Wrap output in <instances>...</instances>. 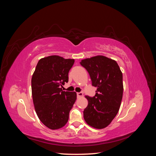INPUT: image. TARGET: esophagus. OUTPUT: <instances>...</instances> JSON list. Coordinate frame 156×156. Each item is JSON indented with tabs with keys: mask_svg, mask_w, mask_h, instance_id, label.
<instances>
[{
	"mask_svg": "<svg viewBox=\"0 0 156 156\" xmlns=\"http://www.w3.org/2000/svg\"><path fill=\"white\" fill-rule=\"evenodd\" d=\"M77 97L78 98H81L83 96V94L82 92H77Z\"/></svg>",
	"mask_w": 156,
	"mask_h": 156,
	"instance_id": "esophagus-1",
	"label": "esophagus"
}]
</instances>
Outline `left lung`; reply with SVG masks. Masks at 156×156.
Wrapping results in <instances>:
<instances>
[{"label": "left lung", "mask_w": 156, "mask_h": 156, "mask_svg": "<svg viewBox=\"0 0 156 156\" xmlns=\"http://www.w3.org/2000/svg\"><path fill=\"white\" fill-rule=\"evenodd\" d=\"M88 72L93 87H97L94 97L85 96L88 104L83 111L87 123L96 129L105 128L116 116L123 96L122 73L115 60L99 55L80 62Z\"/></svg>", "instance_id": "obj_1"}]
</instances>
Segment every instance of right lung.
<instances>
[{"label":"right lung","mask_w":156,"mask_h":156,"mask_svg":"<svg viewBox=\"0 0 156 156\" xmlns=\"http://www.w3.org/2000/svg\"><path fill=\"white\" fill-rule=\"evenodd\" d=\"M74 59L52 55L41 58L31 80L32 100L40 121L51 129L64 126L77 99L75 92L63 91Z\"/></svg>","instance_id":"right-lung-1"}]
</instances>
